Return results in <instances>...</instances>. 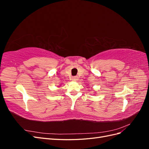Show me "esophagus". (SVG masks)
I'll use <instances>...</instances> for the list:
<instances>
[{
    "label": "esophagus",
    "instance_id": "esophagus-1",
    "mask_svg": "<svg viewBox=\"0 0 149 149\" xmlns=\"http://www.w3.org/2000/svg\"><path fill=\"white\" fill-rule=\"evenodd\" d=\"M72 79H73V81H77L78 79V76H73V77L72 78Z\"/></svg>",
    "mask_w": 149,
    "mask_h": 149
}]
</instances>
